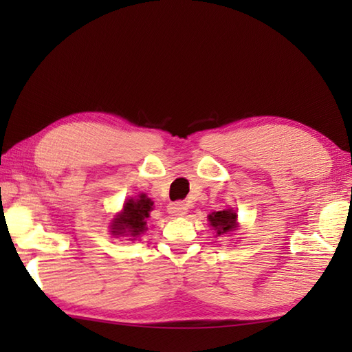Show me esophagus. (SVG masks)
I'll return each instance as SVG.
<instances>
[{
	"label": "esophagus",
	"mask_w": 352,
	"mask_h": 352,
	"mask_svg": "<svg viewBox=\"0 0 352 352\" xmlns=\"http://www.w3.org/2000/svg\"><path fill=\"white\" fill-rule=\"evenodd\" d=\"M188 212V204H184L183 201H175V203L168 204V213L172 216H183Z\"/></svg>",
	"instance_id": "34e87169"
}]
</instances>
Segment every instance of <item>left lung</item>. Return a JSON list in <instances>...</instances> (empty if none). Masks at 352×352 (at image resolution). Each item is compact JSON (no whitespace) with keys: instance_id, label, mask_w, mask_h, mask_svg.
Returning a JSON list of instances; mask_svg holds the SVG:
<instances>
[{"instance_id":"1","label":"left lung","mask_w":352,"mask_h":352,"mask_svg":"<svg viewBox=\"0 0 352 352\" xmlns=\"http://www.w3.org/2000/svg\"><path fill=\"white\" fill-rule=\"evenodd\" d=\"M210 226L216 230V234H227L234 231L237 228V214L236 212L231 210V208H227V210H221V212H213L212 214L207 216Z\"/></svg>"}]
</instances>
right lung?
I'll use <instances>...</instances> for the list:
<instances>
[{"instance_id": "1", "label": "right lung", "mask_w": 352, "mask_h": 352, "mask_svg": "<svg viewBox=\"0 0 352 352\" xmlns=\"http://www.w3.org/2000/svg\"><path fill=\"white\" fill-rule=\"evenodd\" d=\"M151 210L153 201L145 193H140L138 199H126L122 212L111 222V234L130 236L134 241L146 230V219Z\"/></svg>"}]
</instances>
